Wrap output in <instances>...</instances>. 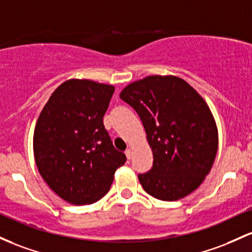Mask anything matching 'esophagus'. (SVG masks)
I'll use <instances>...</instances> for the list:
<instances>
[{"instance_id":"1","label":"esophagus","mask_w":252,"mask_h":252,"mask_svg":"<svg viewBox=\"0 0 252 252\" xmlns=\"http://www.w3.org/2000/svg\"><path fill=\"white\" fill-rule=\"evenodd\" d=\"M125 154H126L127 159H131V158H132V150H131V149H127Z\"/></svg>"}]
</instances>
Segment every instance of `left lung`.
<instances>
[{"mask_svg": "<svg viewBox=\"0 0 252 252\" xmlns=\"http://www.w3.org/2000/svg\"><path fill=\"white\" fill-rule=\"evenodd\" d=\"M120 98L139 115L154 154L151 170L138 175L144 190L176 201L199 188L218 151V128L210 107L177 76H148L132 82Z\"/></svg>", "mask_w": 252, "mask_h": 252, "instance_id": "obj_1", "label": "left lung"}]
</instances>
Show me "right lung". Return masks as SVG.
Listing matches in <instances>:
<instances>
[{"instance_id":"1","label":"right lung","mask_w":252,"mask_h":252,"mask_svg":"<svg viewBox=\"0 0 252 252\" xmlns=\"http://www.w3.org/2000/svg\"><path fill=\"white\" fill-rule=\"evenodd\" d=\"M114 87L90 80L62 83L44 106L33 135L39 174L59 197L90 205L108 193L126 156L103 126Z\"/></svg>"}]
</instances>
